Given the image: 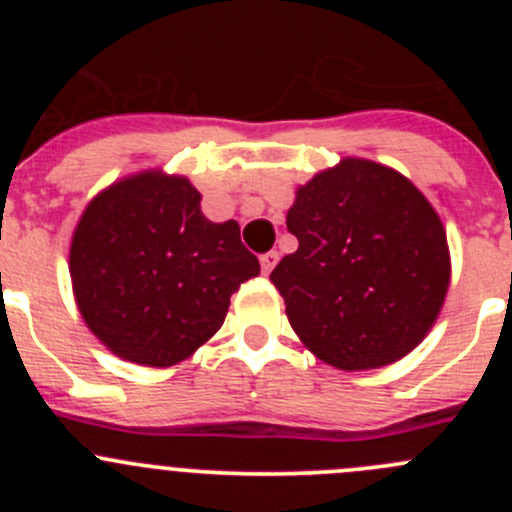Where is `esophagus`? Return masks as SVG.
I'll use <instances>...</instances> for the list:
<instances>
[{"label": "esophagus", "mask_w": 512, "mask_h": 512, "mask_svg": "<svg viewBox=\"0 0 512 512\" xmlns=\"http://www.w3.org/2000/svg\"><path fill=\"white\" fill-rule=\"evenodd\" d=\"M277 262H280V252H267V255H262L260 257V265H262V272H265V275H270L272 270H275V265Z\"/></svg>", "instance_id": "esophagus-1"}]
</instances>
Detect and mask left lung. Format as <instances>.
Returning a JSON list of instances; mask_svg holds the SVG:
<instances>
[{"label":"left lung","mask_w":512,"mask_h":512,"mask_svg":"<svg viewBox=\"0 0 512 512\" xmlns=\"http://www.w3.org/2000/svg\"><path fill=\"white\" fill-rule=\"evenodd\" d=\"M287 230L299 247L270 280L294 334L324 364L379 369L431 332L451 252L433 205L399 170L342 158L299 185Z\"/></svg>","instance_id":"8db88e82"}]
</instances>
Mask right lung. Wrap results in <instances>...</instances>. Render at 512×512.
Instances as JSON below:
<instances>
[{
	"instance_id": "1",
	"label": "right lung",
	"mask_w": 512,
	"mask_h": 512,
	"mask_svg": "<svg viewBox=\"0 0 512 512\" xmlns=\"http://www.w3.org/2000/svg\"><path fill=\"white\" fill-rule=\"evenodd\" d=\"M76 307L103 347L173 366L225 322L232 292L260 275L235 220L213 223L185 175L141 170L81 213L69 247Z\"/></svg>"
}]
</instances>
